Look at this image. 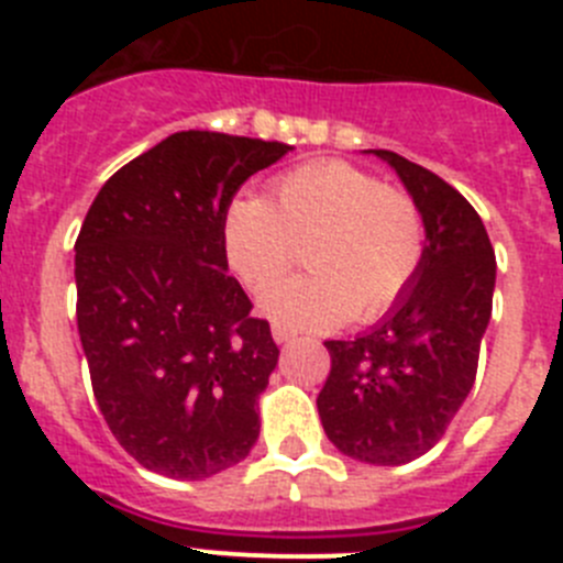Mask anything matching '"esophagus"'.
I'll list each match as a JSON object with an SVG mask.
<instances>
[{
  "label": "esophagus",
  "mask_w": 563,
  "mask_h": 563,
  "mask_svg": "<svg viewBox=\"0 0 563 563\" xmlns=\"http://www.w3.org/2000/svg\"><path fill=\"white\" fill-rule=\"evenodd\" d=\"M292 338H296V330H287V327H282V324H273V341L287 343V341H292Z\"/></svg>",
  "instance_id": "34e87169"
}]
</instances>
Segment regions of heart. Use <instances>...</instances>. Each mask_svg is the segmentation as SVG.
<instances>
[{"label": "heart", "mask_w": 563, "mask_h": 563, "mask_svg": "<svg viewBox=\"0 0 563 563\" xmlns=\"http://www.w3.org/2000/svg\"><path fill=\"white\" fill-rule=\"evenodd\" d=\"M310 273L265 292L262 307L290 327L369 324L415 285L426 220L406 188L346 161H310L273 177L265 197L239 194L222 213L228 267L265 290L298 258Z\"/></svg>", "instance_id": "obj_1"}]
</instances>
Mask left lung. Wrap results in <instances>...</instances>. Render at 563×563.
I'll use <instances>...</instances> for the list:
<instances>
[{
  "mask_svg": "<svg viewBox=\"0 0 563 563\" xmlns=\"http://www.w3.org/2000/svg\"><path fill=\"white\" fill-rule=\"evenodd\" d=\"M375 154L417 200L429 242L415 285L375 330L324 341L332 366L318 415L341 454L406 465L442 440L474 386L496 256L479 213L454 186L400 154Z\"/></svg>",
  "mask_w": 563,
  "mask_h": 563,
  "instance_id": "obj_1",
  "label": "left lung"
}]
</instances>
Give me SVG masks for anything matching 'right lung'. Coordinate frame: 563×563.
<instances>
[{
  "instance_id": "obj_1",
  "label": "right lung",
  "mask_w": 563,
  "mask_h": 563,
  "mask_svg": "<svg viewBox=\"0 0 563 563\" xmlns=\"http://www.w3.org/2000/svg\"><path fill=\"white\" fill-rule=\"evenodd\" d=\"M290 152L168 134L103 183L76 239V316L98 409L154 474L206 479L251 454L278 346L228 276L222 213Z\"/></svg>"
}]
</instances>
